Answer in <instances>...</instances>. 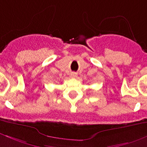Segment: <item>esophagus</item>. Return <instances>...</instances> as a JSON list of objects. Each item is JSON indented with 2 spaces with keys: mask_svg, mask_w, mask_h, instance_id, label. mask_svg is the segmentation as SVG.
Returning <instances> with one entry per match:
<instances>
[{
  "mask_svg": "<svg viewBox=\"0 0 147 147\" xmlns=\"http://www.w3.org/2000/svg\"><path fill=\"white\" fill-rule=\"evenodd\" d=\"M71 78H76L77 74L76 73H72L71 74Z\"/></svg>",
  "mask_w": 147,
  "mask_h": 147,
  "instance_id": "obj_1",
  "label": "esophagus"
}]
</instances>
